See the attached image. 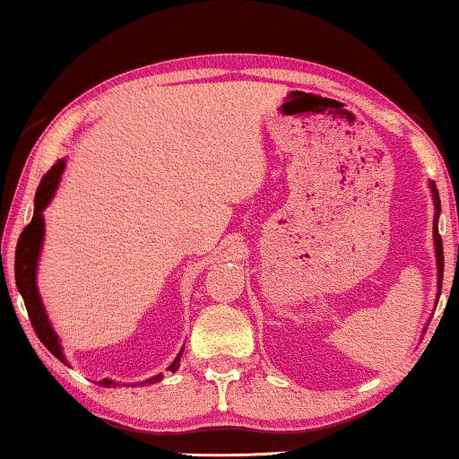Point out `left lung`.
<instances>
[{
  "mask_svg": "<svg viewBox=\"0 0 459 459\" xmlns=\"http://www.w3.org/2000/svg\"><path fill=\"white\" fill-rule=\"evenodd\" d=\"M432 200H435V225H432V236H435V253H437V269H438V297H441L443 286V240L438 236V215H441V198H438V190L435 184H430Z\"/></svg>",
  "mask_w": 459,
  "mask_h": 459,
  "instance_id": "1",
  "label": "left lung"
}]
</instances>
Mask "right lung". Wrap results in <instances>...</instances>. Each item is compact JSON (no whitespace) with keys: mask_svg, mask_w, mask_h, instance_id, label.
Here are the masks:
<instances>
[{"mask_svg":"<svg viewBox=\"0 0 459 459\" xmlns=\"http://www.w3.org/2000/svg\"><path fill=\"white\" fill-rule=\"evenodd\" d=\"M65 165H66L65 159L56 160V165L41 178V184H39V187H37V194H35L33 219H30V223L22 230L21 238H18L16 259H14L16 288H18V292L22 294L24 307H27L29 319H30V324H33L35 334L43 344H46L49 353H52L54 357H58L62 363H66V359H65V355H62L58 334L54 332L52 324H49V319H48V313H46V309H43L39 290H37L35 275H37V261H39L41 244H43V228H46V225H43V209H46V206L49 204V200L54 198L56 187H58V184H60L62 173H65ZM179 357H181V353L175 357V361L169 366L171 372H178ZM160 378H162V374L152 376V378L142 382V385H154V382H159ZM115 385L117 382H112L108 378L100 380V386H115Z\"/></svg>","mask_w":459,"mask_h":459,"instance_id":"right-lung-1","label":"right lung"}]
</instances>
